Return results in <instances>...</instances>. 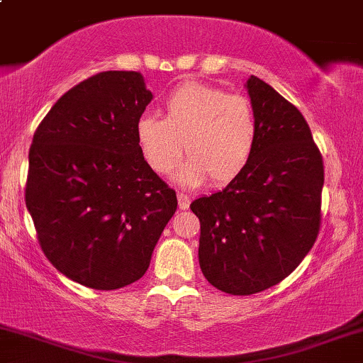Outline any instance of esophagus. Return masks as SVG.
Listing matches in <instances>:
<instances>
[{"label":"esophagus","instance_id":"34e87169","mask_svg":"<svg viewBox=\"0 0 363 363\" xmlns=\"http://www.w3.org/2000/svg\"><path fill=\"white\" fill-rule=\"evenodd\" d=\"M177 199H179V208L181 210H187L191 203V196L187 193H177Z\"/></svg>","mask_w":363,"mask_h":363}]
</instances>
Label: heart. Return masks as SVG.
<instances>
[{
    "label": "heart",
    "mask_w": 363,
    "mask_h": 363,
    "mask_svg": "<svg viewBox=\"0 0 363 363\" xmlns=\"http://www.w3.org/2000/svg\"><path fill=\"white\" fill-rule=\"evenodd\" d=\"M259 136L252 104L244 95L220 86L186 82L164 101V118L143 114L136 123V141L153 172L167 176L182 155L179 172L186 186H223L251 164Z\"/></svg>",
    "instance_id": "obj_1"
}]
</instances>
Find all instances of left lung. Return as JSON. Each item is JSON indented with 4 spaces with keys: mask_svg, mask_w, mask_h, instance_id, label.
<instances>
[{
    "mask_svg": "<svg viewBox=\"0 0 363 363\" xmlns=\"http://www.w3.org/2000/svg\"><path fill=\"white\" fill-rule=\"evenodd\" d=\"M259 123L247 169L218 193L198 198L199 266L215 289L252 295L285 280L318 239L324 164L302 112L251 77Z\"/></svg>",
    "mask_w": 363,
    "mask_h": 363,
    "instance_id": "8db88e82",
    "label": "left lung"
}]
</instances>
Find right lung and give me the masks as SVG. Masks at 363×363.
I'll return each mask as SVG.
<instances>
[{
    "instance_id": "obj_1",
    "label": "right lung",
    "mask_w": 363,
    "mask_h": 363,
    "mask_svg": "<svg viewBox=\"0 0 363 363\" xmlns=\"http://www.w3.org/2000/svg\"><path fill=\"white\" fill-rule=\"evenodd\" d=\"M152 101L136 72H102L69 89L28 150L25 205L51 264L69 280L116 290L140 280L176 191L148 167L136 123Z\"/></svg>"
}]
</instances>
